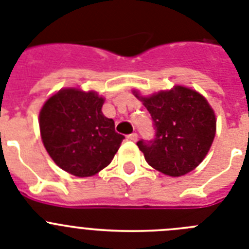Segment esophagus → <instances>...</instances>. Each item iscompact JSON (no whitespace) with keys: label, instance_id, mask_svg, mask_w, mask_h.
<instances>
[{"label":"esophagus","instance_id":"1","mask_svg":"<svg viewBox=\"0 0 249 249\" xmlns=\"http://www.w3.org/2000/svg\"><path fill=\"white\" fill-rule=\"evenodd\" d=\"M127 139L131 140V142H137L138 140V134L137 133H131L127 135Z\"/></svg>","mask_w":249,"mask_h":249}]
</instances>
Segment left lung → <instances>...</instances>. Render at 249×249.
<instances>
[{
    "instance_id": "obj_1",
    "label": "left lung",
    "mask_w": 249,
    "mask_h": 249,
    "mask_svg": "<svg viewBox=\"0 0 249 249\" xmlns=\"http://www.w3.org/2000/svg\"><path fill=\"white\" fill-rule=\"evenodd\" d=\"M140 100L155 130L153 139L137 142L149 165L170 177L192 172L202 163L215 135V115L208 101L183 86Z\"/></svg>"
}]
</instances>
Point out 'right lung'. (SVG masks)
<instances>
[{"mask_svg": "<svg viewBox=\"0 0 249 249\" xmlns=\"http://www.w3.org/2000/svg\"><path fill=\"white\" fill-rule=\"evenodd\" d=\"M104 99L96 92L64 89L40 112L41 138L50 157L65 172L90 177L111 163L124 135L104 116Z\"/></svg>", "mask_w": 249, "mask_h": 249, "instance_id": "1", "label": "right lung"}]
</instances>
